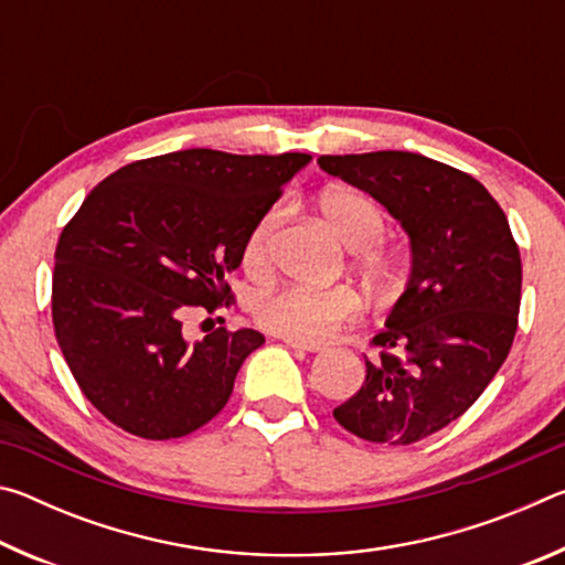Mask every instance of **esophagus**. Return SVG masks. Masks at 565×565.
Masks as SVG:
<instances>
[{
  "instance_id": "34e87169",
  "label": "esophagus",
  "mask_w": 565,
  "mask_h": 565,
  "mask_svg": "<svg viewBox=\"0 0 565 565\" xmlns=\"http://www.w3.org/2000/svg\"><path fill=\"white\" fill-rule=\"evenodd\" d=\"M284 343L296 351H309V353L321 351V343H306V341H294V339H284Z\"/></svg>"
}]
</instances>
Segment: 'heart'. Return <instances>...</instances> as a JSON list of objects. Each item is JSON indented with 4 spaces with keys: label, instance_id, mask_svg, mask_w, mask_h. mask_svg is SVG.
<instances>
[{
    "label": "heart",
    "instance_id": "heart-1",
    "mask_svg": "<svg viewBox=\"0 0 565 565\" xmlns=\"http://www.w3.org/2000/svg\"><path fill=\"white\" fill-rule=\"evenodd\" d=\"M319 209L337 236L351 252H356L359 266L374 279H384L391 271V259L379 246L386 228V214L374 196L351 186H331L321 194ZM286 206L276 202L256 216L242 244V262L248 271L264 274L271 264V244ZM254 319L262 329L276 337L317 343L329 339L359 317L361 299L347 286L333 289H309V286H284L256 296L252 306Z\"/></svg>",
    "mask_w": 565,
    "mask_h": 565
}]
</instances>
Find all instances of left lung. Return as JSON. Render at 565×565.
Returning a JSON list of instances; mask_svg holds the SVG:
<instances>
[{"label": "left lung", "instance_id": "left-lung-1", "mask_svg": "<svg viewBox=\"0 0 565 565\" xmlns=\"http://www.w3.org/2000/svg\"><path fill=\"white\" fill-rule=\"evenodd\" d=\"M404 226L406 291L371 339L366 381L333 418L363 441L408 446L441 431L491 384L519 329L521 254L481 181L414 151L319 157Z\"/></svg>", "mask_w": 565, "mask_h": 565}]
</instances>
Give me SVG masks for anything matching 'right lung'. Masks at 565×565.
<instances>
[{
  "label": "right lung",
  "instance_id": "obj_1",
  "mask_svg": "<svg viewBox=\"0 0 565 565\" xmlns=\"http://www.w3.org/2000/svg\"><path fill=\"white\" fill-rule=\"evenodd\" d=\"M309 154L184 149L134 161L89 191L54 254L52 319L92 406L134 436L167 441L226 406L254 329L189 341L194 306L228 303L242 244Z\"/></svg>",
  "mask_w": 565,
  "mask_h": 565
}]
</instances>
